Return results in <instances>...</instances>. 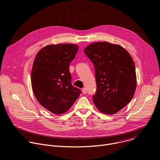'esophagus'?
Segmentation results:
<instances>
[{"label":"esophagus","mask_w":160,"mask_h":160,"mask_svg":"<svg viewBox=\"0 0 160 160\" xmlns=\"http://www.w3.org/2000/svg\"><path fill=\"white\" fill-rule=\"evenodd\" d=\"M82 93H83V94H85L87 93V89H86L85 88H83L82 89Z\"/></svg>","instance_id":"1"}]
</instances>
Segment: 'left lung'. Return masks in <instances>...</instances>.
I'll list each match as a JSON object with an SVG mask.
<instances>
[{
	"instance_id": "1",
	"label": "left lung",
	"mask_w": 160,
	"mask_h": 160,
	"mask_svg": "<svg viewBox=\"0 0 160 160\" xmlns=\"http://www.w3.org/2000/svg\"><path fill=\"white\" fill-rule=\"evenodd\" d=\"M84 52L95 68V106L104 114H115L128 104L135 92L137 78L132 58L121 45L107 42L90 43Z\"/></svg>"
}]
</instances>
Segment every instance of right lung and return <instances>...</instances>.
Returning a JSON list of instances; mask_svg holds the SVG:
<instances>
[{"instance_id":"obj_1","label":"right lung","mask_w":160,"mask_h":160,"mask_svg":"<svg viewBox=\"0 0 160 160\" xmlns=\"http://www.w3.org/2000/svg\"><path fill=\"white\" fill-rule=\"evenodd\" d=\"M78 50L76 44L48 45L34 59L31 73L33 94L38 102L54 115L69 110L81 94L72 85L69 68Z\"/></svg>"}]
</instances>
